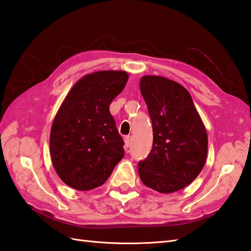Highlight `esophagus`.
Masks as SVG:
<instances>
[{
  "label": "esophagus",
  "mask_w": 251,
  "mask_h": 251,
  "mask_svg": "<svg viewBox=\"0 0 251 251\" xmlns=\"http://www.w3.org/2000/svg\"><path fill=\"white\" fill-rule=\"evenodd\" d=\"M125 143H126V147H130L131 146V136L130 135L125 136Z\"/></svg>",
  "instance_id": "1"
}]
</instances>
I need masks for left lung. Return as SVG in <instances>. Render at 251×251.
Masks as SVG:
<instances>
[{"label": "left lung", "mask_w": 251, "mask_h": 251, "mask_svg": "<svg viewBox=\"0 0 251 251\" xmlns=\"http://www.w3.org/2000/svg\"><path fill=\"white\" fill-rule=\"evenodd\" d=\"M140 89L154 140L150 155L139 162V176L154 191H180L195 180L206 162V127L191 94L180 83L163 76L144 75Z\"/></svg>", "instance_id": "obj_1"}]
</instances>
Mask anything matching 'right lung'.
<instances>
[{
    "label": "right lung",
    "instance_id": "obj_1",
    "mask_svg": "<svg viewBox=\"0 0 251 251\" xmlns=\"http://www.w3.org/2000/svg\"><path fill=\"white\" fill-rule=\"evenodd\" d=\"M129 79L126 71L101 70L82 76L56 114L50 151L61 181L78 191L106 182L125 156L124 140L109 105Z\"/></svg>",
    "mask_w": 251,
    "mask_h": 251
}]
</instances>
